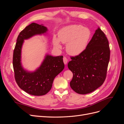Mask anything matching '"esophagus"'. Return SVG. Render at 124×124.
Returning a JSON list of instances; mask_svg holds the SVG:
<instances>
[{
    "label": "esophagus",
    "mask_w": 124,
    "mask_h": 124,
    "mask_svg": "<svg viewBox=\"0 0 124 124\" xmlns=\"http://www.w3.org/2000/svg\"><path fill=\"white\" fill-rule=\"evenodd\" d=\"M63 62H64L65 65H66L67 63V62H68V59H67V58L65 57H64L63 58Z\"/></svg>",
    "instance_id": "obj_1"
}]
</instances>
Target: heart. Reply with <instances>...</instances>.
Returning <instances> with one entry per match:
<instances>
[{
	"label": "heart",
	"instance_id": "obj_1",
	"mask_svg": "<svg viewBox=\"0 0 124 124\" xmlns=\"http://www.w3.org/2000/svg\"><path fill=\"white\" fill-rule=\"evenodd\" d=\"M58 38L53 36V43L57 48H61V42L66 44L67 53L71 56L80 55L86 50L92 36L88 28L81 25L72 24L65 26L58 32Z\"/></svg>",
	"mask_w": 124,
	"mask_h": 124
}]
</instances>
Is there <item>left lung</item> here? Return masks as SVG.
Wrapping results in <instances>:
<instances>
[{
  "mask_svg": "<svg viewBox=\"0 0 124 124\" xmlns=\"http://www.w3.org/2000/svg\"><path fill=\"white\" fill-rule=\"evenodd\" d=\"M108 41L104 32L96 30L86 50L80 55L71 57L68 67L73 73L70 85L79 94H87L102 85L106 79L110 61Z\"/></svg>",
  "mask_w": 124,
  "mask_h": 124,
  "instance_id": "1",
  "label": "left lung"
}]
</instances>
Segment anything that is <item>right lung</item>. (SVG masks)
<instances>
[{"instance_id": "right-lung-1", "label": "right lung", "mask_w": 124, "mask_h": 124, "mask_svg": "<svg viewBox=\"0 0 124 124\" xmlns=\"http://www.w3.org/2000/svg\"><path fill=\"white\" fill-rule=\"evenodd\" d=\"M45 26L32 23L26 26L18 36L13 56L15 79L22 90L33 96H42L49 92L55 78L64 69L63 56L46 54L41 65L33 71L25 69L22 64V48L24 40L36 35H46Z\"/></svg>"}]
</instances>
